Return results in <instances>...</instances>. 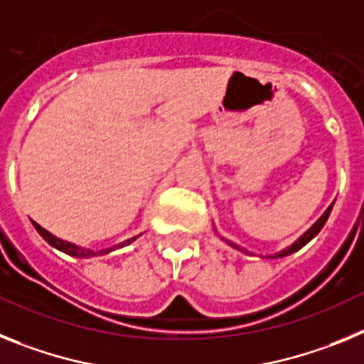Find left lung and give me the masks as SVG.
Instances as JSON below:
<instances>
[{"label":"left lung","instance_id":"8db88e82","mask_svg":"<svg viewBox=\"0 0 364 364\" xmlns=\"http://www.w3.org/2000/svg\"><path fill=\"white\" fill-rule=\"evenodd\" d=\"M331 207H333V205H330V207H328V210L324 214H322L321 218H318V221L317 223H315L314 227H311V229L308 230V232H304V235L300 236L299 240H296L295 243H293L291 247H287L286 251H282V252H278L277 257L278 258H282V257H287V255H291V252H295V251H299V249H302L306 245V243L309 242V240H314L315 236L318 235V232H321V229L322 227H324V223H326V220H328V216H330V213H331Z\"/></svg>","mask_w":364,"mask_h":364}]
</instances>
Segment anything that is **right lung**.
Segmentation results:
<instances>
[{
    "instance_id": "obj_1",
    "label": "right lung",
    "mask_w": 364,
    "mask_h": 364,
    "mask_svg": "<svg viewBox=\"0 0 364 364\" xmlns=\"http://www.w3.org/2000/svg\"><path fill=\"white\" fill-rule=\"evenodd\" d=\"M33 225L36 227V230H38V232H40V235H42V238L46 240L47 243H50V245L58 249V251L68 252V255H71V257H95V255H106V252L115 251L117 247H122V245H126V243H132L135 240V238H129V240H126V242H122V243H119V245H115V247H109V249H104V251H97V252H95V251H87V249L77 247V245H73V243L64 242V240L56 238L55 235H50L49 230H46V229H43V227H40V225H38V223H34V221H33Z\"/></svg>"
}]
</instances>
